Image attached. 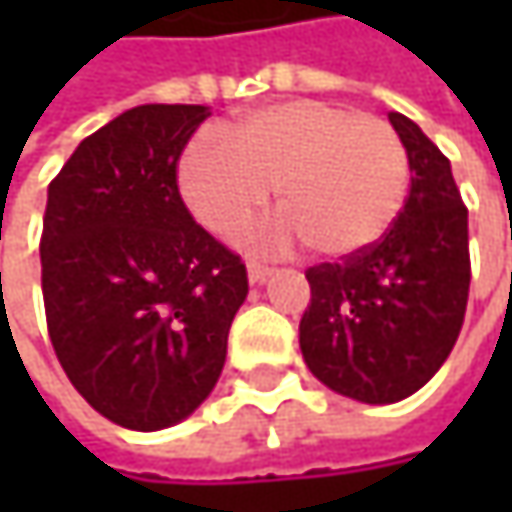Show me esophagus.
I'll list each match as a JSON object with an SVG mask.
<instances>
[{"instance_id":"esophagus-1","label":"esophagus","mask_w":512,"mask_h":512,"mask_svg":"<svg viewBox=\"0 0 512 512\" xmlns=\"http://www.w3.org/2000/svg\"><path fill=\"white\" fill-rule=\"evenodd\" d=\"M246 269H249V281H252V284H263V281L272 275V269H269V266H263V263H257V260H249V266H246Z\"/></svg>"}]
</instances>
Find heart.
<instances>
[{
	"label": "heart",
	"instance_id": "heart-1",
	"mask_svg": "<svg viewBox=\"0 0 512 512\" xmlns=\"http://www.w3.org/2000/svg\"><path fill=\"white\" fill-rule=\"evenodd\" d=\"M186 207L216 237H237L275 186L278 237H302L317 255L347 257L394 225L409 154L397 130L373 115L287 100L228 127V142L195 139L177 168Z\"/></svg>",
	"mask_w": 512,
	"mask_h": 512
}]
</instances>
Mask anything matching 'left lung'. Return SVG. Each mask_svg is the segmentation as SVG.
Here are the masks:
<instances>
[{
  "label": "left lung",
  "instance_id": "left-lung-1",
  "mask_svg": "<svg viewBox=\"0 0 512 512\" xmlns=\"http://www.w3.org/2000/svg\"><path fill=\"white\" fill-rule=\"evenodd\" d=\"M388 121L409 154V198L379 243L305 272L311 305L299 320L308 370L358 403H397L436 376L460 338L471 281L451 159L406 115Z\"/></svg>",
  "mask_w": 512,
  "mask_h": 512
}]
</instances>
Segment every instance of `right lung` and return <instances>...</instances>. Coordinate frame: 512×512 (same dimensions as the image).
I'll return each instance as SVG.
<instances>
[{"instance_id":"obj_1","label":"right lung","mask_w":512,"mask_h":512,"mask_svg":"<svg viewBox=\"0 0 512 512\" xmlns=\"http://www.w3.org/2000/svg\"><path fill=\"white\" fill-rule=\"evenodd\" d=\"M207 106L127 109L79 148L47 192L41 287L55 356L112 424L162 430L216 388L246 263L186 210L177 162Z\"/></svg>"}]
</instances>
